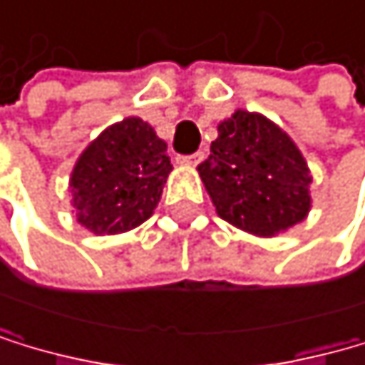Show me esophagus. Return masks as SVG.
Here are the masks:
<instances>
[{"label": "esophagus", "mask_w": 365, "mask_h": 365, "mask_svg": "<svg viewBox=\"0 0 365 365\" xmlns=\"http://www.w3.org/2000/svg\"><path fill=\"white\" fill-rule=\"evenodd\" d=\"M204 159V152H192V155H184V157H177L179 163H186V165H197Z\"/></svg>", "instance_id": "34e87169"}]
</instances>
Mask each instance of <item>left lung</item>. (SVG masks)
Segmentation results:
<instances>
[{
    "label": "left lung",
    "instance_id": "left-lung-1",
    "mask_svg": "<svg viewBox=\"0 0 365 365\" xmlns=\"http://www.w3.org/2000/svg\"><path fill=\"white\" fill-rule=\"evenodd\" d=\"M222 220L256 235H276L309 210V170L292 138L260 114L237 112L217 125L197 165Z\"/></svg>",
    "mask_w": 365,
    "mask_h": 365
}]
</instances>
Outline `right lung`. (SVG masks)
I'll list each match as a JSON object with an SVG mask.
<instances>
[{"instance_id":"add662e5","label":"right lung","mask_w":365,"mask_h":365,"mask_svg":"<svg viewBox=\"0 0 365 365\" xmlns=\"http://www.w3.org/2000/svg\"><path fill=\"white\" fill-rule=\"evenodd\" d=\"M168 145L141 118H125L93 141L71 173L76 217L98 235L145 222L173 170Z\"/></svg>"}]
</instances>
